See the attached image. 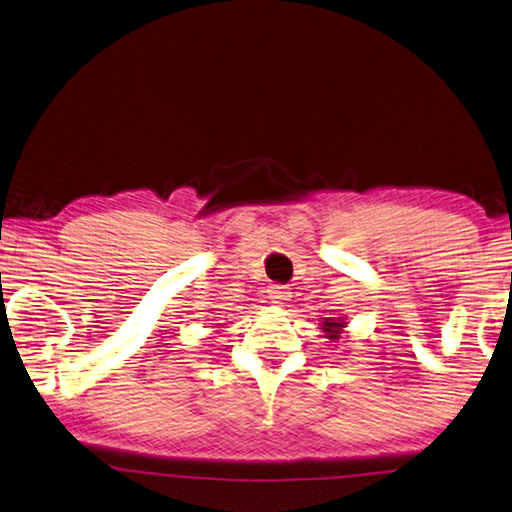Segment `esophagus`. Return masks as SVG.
I'll return each mask as SVG.
<instances>
[{"mask_svg":"<svg viewBox=\"0 0 512 512\" xmlns=\"http://www.w3.org/2000/svg\"><path fill=\"white\" fill-rule=\"evenodd\" d=\"M289 289L285 287V285H272L267 289V296L272 298V303H285V301H289Z\"/></svg>","mask_w":512,"mask_h":512,"instance_id":"1","label":"esophagus"}]
</instances>
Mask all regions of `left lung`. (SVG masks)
I'll use <instances>...</instances> for the list:
<instances>
[{"mask_svg": "<svg viewBox=\"0 0 512 512\" xmlns=\"http://www.w3.org/2000/svg\"><path fill=\"white\" fill-rule=\"evenodd\" d=\"M343 327H345V325H343V318H325L321 330L325 332L327 339H330V341H336V339H339V336H341V330H343Z\"/></svg>", "mask_w": 512, "mask_h": 512, "instance_id": "1", "label": "left lung"}]
</instances>
